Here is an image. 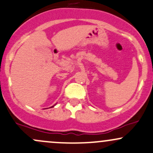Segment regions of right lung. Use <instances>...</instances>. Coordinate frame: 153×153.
Returning <instances> with one entry per match:
<instances>
[{"mask_svg":"<svg viewBox=\"0 0 153 153\" xmlns=\"http://www.w3.org/2000/svg\"><path fill=\"white\" fill-rule=\"evenodd\" d=\"M52 107H53V106H52Z\"/></svg>","mask_w":153,"mask_h":153,"instance_id":"add662e5","label":"right lung"}]
</instances>
